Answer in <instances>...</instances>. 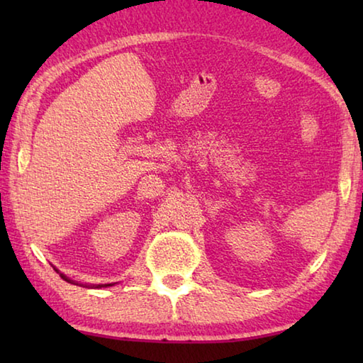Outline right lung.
Listing matches in <instances>:
<instances>
[{
	"label": "right lung",
	"instance_id": "add662e5",
	"mask_svg": "<svg viewBox=\"0 0 363 363\" xmlns=\"http://www.w3.org/2000/svg\"><path fill=\"white\" fill-rule=\"evenodd\" d=\"M57 270V269H56ZM59 272V270H57ZM60 277H62L65 281H69V284H73V285H78V281H73V280H70L69 277H67V275H64V274H60ZM113 284H106V285H93L94 288H102V286H112Z\"/></svg>",
	"mask_w": 363,
	"mask_h": 363
}]
</instances>
